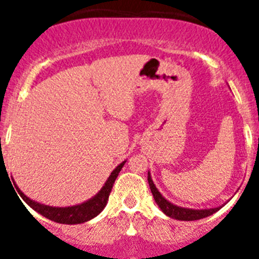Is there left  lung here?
I'll return each instance as SVG.
<instances>
[{
	"label": "left lung",
	"instance_id": "1",
	"mask_svg": "<svg viewBox=\"0 0 259 259\" xmlns=\"http://www.w3.org/2000/svg\"><path fill=\"white\" fill-rule=\"evenodd\" d=\"M148 183H149L150 191H152L153 197H154L155 203L158 205V207L170 218L176 219V221H197V219L206 218V217H210L214 212H217L218 210H221L222 207L226 205H221V206L217 207H209V209H189V207H182L178 206L175 203L170 202L168 200L162 196V193L157 189L155 184L152 180V175L148 171Z\"/></svg>",
	"mask_w": 259,
	"mask_h": 259
}]
</instances>
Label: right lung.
<instances>
[{
	"mask_svg": "<svg viewBox=\"0 0 259 259\" xmlns=\"http://www.w3.org/2000/svg\"><path fill=\"white\" fill-rule=\"evenodd\" d=\"M125 162L127 161H123L122 163L118 164V166L114 168L113 172L110 174L107 180L105 182L104 187L96 193V196H93V197L89 198V200L84 201V202L79 203V205H74V206L56 207L49 206V205H44V203H40L37 202V201H33L29 197H27L26 194L23 193V192L18 188L17 184H15V188H17L18 193H19V196L22 197V200L24 201L29 207H32L35 211H37L38 214H41L42 217H45V218L62 224H80L93 219L105 209L107 200H109L110 192H111L114 183H115V179L118 178L119 172H120V170L123 168Z\"/></svg>",
	"mask_w": 259,
	"mask_h": 259,
	"instance_id": "add662e5",
	"label": "right lung"
}]
</instances>
